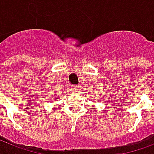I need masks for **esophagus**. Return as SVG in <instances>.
<instances>
[{
	"label": "esophagus",
	"instance_id": "esophagus-1",
	"mask_svg": "<svg viewBox=\"0 0 154 154\" xmlns=\"http://www.w3.org/2000/svg\"><path fill=\"white\" fill-rule=\"evenodd\" d=\"M79 89H80L79 85H72V90L73 93H77Z\"/></svg>",
	"mask_w": 154,
	"mask_h": 154
}]
</instances>
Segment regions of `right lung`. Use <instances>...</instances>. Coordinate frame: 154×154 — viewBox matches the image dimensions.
Here are the masks:
<instances>
[{"mask_svg": "<svg viewBox=\"0 0 154 154\" xmlns=\"http://www.w3.org/2000/svg\"><path fill=\"white\" fill-rule=\"evenodd\" d=\"M55 99H57V98H55Z\"/></svg>", "mask_w": 154, "mask_h": 154, "instance_id": "obj_1", "label": "right lung"}]
</instances>
